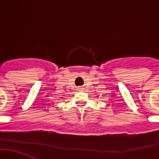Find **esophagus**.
<instances>
[{"mask_svg": "<svg viewBox=\"0 0 159 159\" xmlns=\"http://www.w3.org/2000/svg\"><path fill=\"white\" fill-rule=\"evenodd\" d=\"M83 89H83V87H78V91H82Z\"/></svg>", "mask_w": 159, "mask_h": 159, "instance_id": "esophagus-1", "label": "esophagus"}]
</instances>
